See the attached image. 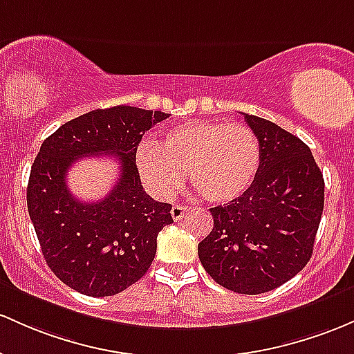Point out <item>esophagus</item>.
Masks as SVG:
<instances>
[{"mask_svg":"<svg viewBox=\"0 0 354 354\" xmlns=\"http://www.w3.org/2000/svg\"><path fill=\"white\" fill-rule=\"evenodd\" d=\"M186 212H188V207H185V205H173V208H171V216H173V220L178 221L183 218Z\"/></svg>","mask_w":354,"mask_h":354,"instance_id":"obj_1","label":"esophagus"}]
</instances>
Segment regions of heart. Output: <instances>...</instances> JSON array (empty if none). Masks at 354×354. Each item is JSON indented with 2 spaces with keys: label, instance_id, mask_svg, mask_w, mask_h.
<instances>
[{
  "label": "heart",
  "instance_id": "heart-1",
  "mask_svg": "<svg viewBox=\"0 0 354 354\" xmlns=\"http://www.w3.org/2000/svg\"><path fill=\"white\" fill-rule=\"evenodd\" d=\"M260 141L245 124L196 120L168 131L158 145L141 142L136 166L156 196L174 195L185 171L189 185L212 203H230L254 185L260 169Z\"/></svg>",
  "mask_w": 354,
  "mask_h": 354
}]
</instances>
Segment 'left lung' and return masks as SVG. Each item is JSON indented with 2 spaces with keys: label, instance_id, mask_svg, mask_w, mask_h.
<instances>
[{
  "label": "left lung",
  "instance_id": "8db88e82",
  "mask_svg": "<svg viewBox=\"0 0 354 354\" xmlns=\"http://www.w3.org/2000/svg\"><path fill=\"white\" fill-rule=\"evenodd\" d=\"M260 141L254 185L209 208L212 232L198 243L201 266L239 294L269 292L299 274L313 255L324 208V178L310 149L270 120L243 112Z\"/></svg>",
  "mask_w": 354,
  "mask_h": 354
}]
</instances>
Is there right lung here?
Listing matches in <instances>:
<instances>
[{"mask_svg":"<svg viewBox=\"0 0 354 354\" xmlns=\"http://www.w3.org/2000/svg\"><path fill=\"white\" fill-rule=\"evenodd\" d=\"M161 111L97 109L60 126L35 158L26 203L41 254L53 274L77 292L106 297L138 282L153 263L158 234L173 223L171 205L145 192L136 166L142 134L165 120ZM115 156L121 173L100 202L69 193V166L85 156Z\"/></svg>","mask_w":354,"mask_h":354,"instance_id":"right-lung-1","label":"right lung"}]
</instances>
